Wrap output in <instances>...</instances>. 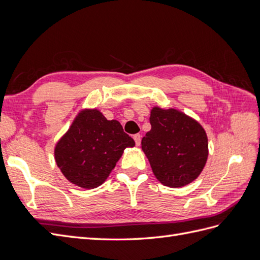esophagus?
<instances>
[{"mask_svg": "<svg viewBox=\"0 0 260 260\" xmlns=\"http://www.w3.org/2000/svg\"><path fill=\"white\" fill-rule=\"evenodd\" d=\"M133 139H135V141H136V144L139 146L141 144V136L138 133V135L133 136Z\"/></svg>", "mask_w": 260, "mask_h": 260, "instance_id": "obj_1", "label": "esophagus"}]
</instances>
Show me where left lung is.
I'll use <instances>...</instances> for the list:
<instances>
[{
  "mask_svg": "<svg viewBox=\"0 0 260 260\" xmlns=\"http://www.w3.org/2000/svg\"><path fill=\"white\" fill-rule=\"evenodd\" d=\"M149 122L152 129L141 145L156 179L169 187L193 182L208 157V139L201 123L179 109L158 106L152 108Z\"/></svg>",
  "mask_w": 260,
  "mask_h": 260,
  "instance_id": "left-lung-1",
  "label": "left lung"
}]
</instances>
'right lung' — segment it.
Listing matches in <instances>:
<instances>
[{
  "mask_svg": "<svg viewBox=\"0 0 260 260\" xmlns=\"http://www.w3.org/2000/svg\"><path fill=\"white\" fill-rule=\"evenodd\" d=\"M135 145L119 121L107 120L96 108H84L55 144L54 158L70 183L90 190L103 184L124 148Z\"/></svg>",
  "mask_w": 260,
  "mask_h": 260,
  "instance_id": "obj_1",
  "label": "right lung"
}]
</instances>
